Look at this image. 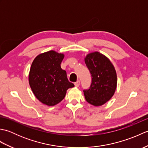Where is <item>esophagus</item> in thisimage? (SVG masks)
Segmentation results:
<instances>
[{
	"mask_svg": "<svg viewBox=\"0 0 148 148\" xmlns=\"http://www.w3.org/2000/svg\"><path fill=\"white\" fill-rule=\"evenodd\" d=\"M79 84H80L79 81H77V82H76V83H74V85H75V86H76V87H79Z\"/></svg>",
	"mask_w": 148,
	"mask_h": 148,
	"instance_id": "34e87169",
	"label": "esophagus"
}]
</instances>
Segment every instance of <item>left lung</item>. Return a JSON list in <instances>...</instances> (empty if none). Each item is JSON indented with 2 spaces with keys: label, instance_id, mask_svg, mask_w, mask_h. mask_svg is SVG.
I'll return each instance as SVG.
<instances>
[{
  "label": "left lung",
  "instance_id": "1",
  "mask_svg": "<svg viewBox=\"0 0 148 148\" xmlns=\"http://www.w3.org/2000/svg\"><path fill=\"white\" fill-rule=\"evenodd\" d=\"M84 62L92 74L90 89L84 90L86 101L94 106H101L114 95L117 87V74L111 60L98 51L84 57Z\"/></svg>",
  "mask_w": 148,
  "mask_h": 148
}]
</instances>
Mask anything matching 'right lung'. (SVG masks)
Masks as SVG:
<instances>
[{
	"label": "right lung",
	"instance_id": "obj_1",
	"mask_svg": "<svg viewBox=\"0 0 148 148\" xmlns=\"http://www.w3.org/2000/svg\"><path fill=\"white\" fill-rule=\"evenodd\" d=\"M64 53L53 50L37 55L31 65L29 82L34 95L43 104L54 106L64 97L69 88L74 87L69 82L67 72L61 68Z\"/></svg>",
	"mask_w": 148,
	"mask_h": 148
}]
</instances>
